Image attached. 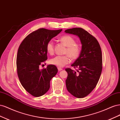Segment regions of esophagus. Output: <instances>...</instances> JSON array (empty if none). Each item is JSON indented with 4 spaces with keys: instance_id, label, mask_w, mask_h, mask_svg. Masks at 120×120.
<instances>
[{
    "instance_id": "obj_1",
    "label": "esophagus",
    "mask_w": 120,
    "mask_h": 120,
    "mask_svg": "<svg viewBox=\"0 0 120 120\" xmlns=\"http://www.w3.org/2000/svg\"><path fill=\"white\" fill-rule=\"evenodd\" d=\"M58 68V70H59V71H61V70H63V68Z\"/></svg>"
}]
</instances>
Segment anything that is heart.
<instances>
[{"instance_id": "b5f03b06", "label": "heart", "mask_w": 120, "mask_h": 120, "mask_svg": "<svg viewBox=\"0 0 120 120\" xmlns=\"http://www.w3.org/2000/svg\"><path fill=\"white\" fill-rule=\"evenodd\" d=\"M60 41L67 46L65 56H57L50 60V63L59 68L64 67L71 62V57L72 59L78 58L80 54L81 48L78 43H75L73 38L68 35H63L60 38ZM46 51L49 54H52L54 52V45L52 41H49L46 46Z\"/></svg>"}]
</instances>
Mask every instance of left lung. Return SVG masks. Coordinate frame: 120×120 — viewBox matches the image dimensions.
Instances as JSON below:
<instances>
[{
	"label": "left lung",
	"instance_id": "1",
	"mask_svg": "<svg viewBox=\"0 0 120 120\" xmlns=\"http://www.w3.org/2000/svg\"><path fill=\"white\" fill-rule=\"evenodd\" d=\"M65 32L78 36L82 45L79 56L71 65L78 70L66 69L68 74L66 83L69 93L82 98L92 91L100 79L102 71L101 49L96 38L82 28L68 29Z\"/></svg>",
	"mask_w": 120,
	"mask_h": 120
}]
</instances>
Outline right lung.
I'll return each instance as SVG.
<instances>
[{"label": "right lung", "mask_w": 120, "mask_h": 120, "mask_svg": "<svg viewBox=\"0 0 120 120\" xmlns=\"http://www.w3.org/2000/svg\"><path fill=\"white\" fill-rule=\"evenodd\" d=\"M61 31L39 28L29 34L19 46L16 57L18 77L25 90L34 97L48 92L50 80L57 74L54 65H48L41 70L39 66L48 59L47 43Z\"/></svg>", "instance_id": "right-lung-1"}]
</instances>
